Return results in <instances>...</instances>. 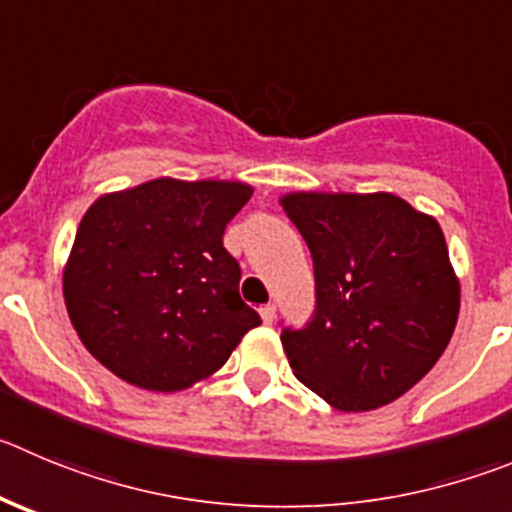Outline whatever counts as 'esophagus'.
Masks as SVG:
<instances>
[{
	"label": "esophagus",
	"mask_w": 512,
	"mask_h": 512,
	"mask_svg": "<svg viewBox=\"0 0 512 512\" xmlns=\"http://www.w3.org/2000/svg\"><path fill=\"white\" fill-rule=\"evenodd\" d=\"M260 318H262V323H267V326H270L272 321H275V305H262L260 308Z\"/></svg>",
	"instance_id": "1"
}]
</instances>
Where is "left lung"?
<instances>
[{"label":"left lung","instance_id":"obj_1","mask_svg":"<svg viewBox=\"0 0 512 512\" xmlns=\"http://www.w3.org/2000/svg\"><path fill=\"white\" fill-rule=\"evenodd\" d=\"M313 255L315 313L285 328L290 369L338 412L391 404L427 376L460 315L442 227L389 191L280 199Z\"/></svg>","mask_w":512,"mask_h":512}]
</instances>
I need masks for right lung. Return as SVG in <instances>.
Returning a JSON list of instances; mask_svg holds the SVG:
<instances>
[{"label":"right lung","instance_id":"add662e5","mask_svg":"<svg viewBox=\"0 0 512 512\" xmlns=\"http://www.w3.org/2000/svg\"><path fill=\"white\" fill-rule=\"evenodd\" d=\"M242 181L161 176L90 204L62 272L73 328L100 364L148 391L189 389L227 364L260 315L224 250Z\"/></svg>","mask_w":512,"mask_h":512}]
</instances>
